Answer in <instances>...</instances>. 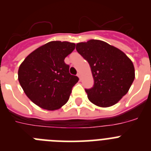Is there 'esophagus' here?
<instances>
[{
    "label": "esophagus",
    "mask_w": 151,
    "mask_h": 151,
    "mask_svg": "<svg viewBox=\"0 0 151 151\" xmlns=\"http://www.w3.org/2000/svg\"><path fill=\"white\" fill-rule=\"evenodd\" d=\"M77 76H78V78H80V79H81V78H82V76H81V73H77Z\"/></svg>",
    "instance_id": "1"
}]
</instances>
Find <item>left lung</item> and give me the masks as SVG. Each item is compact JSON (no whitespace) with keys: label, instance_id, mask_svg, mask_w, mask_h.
<instances>
[{"label":"left lung","instance_id":"8db88e82","mask_svg":"<svg viewBox=\"0 0 151 151\" xmlns=\"http://www.w3.org/2000/svg\"><path fill=\"white\" fill-rule=\"evenodd\" d=\"M76 50L88 62L94 78V86L85 89L89 101L101 107L118 103L134 79L132 60L122 50L100 40L76 44Z\"/></svg>","mask_w":151,"mask_h":151}]
</instances>
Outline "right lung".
<instances>
[{"instance_id": "right-lung-1", "label": "right lung", "mask_w": 151, "mask_h": 151, "mask_svg": "<svg viewBox=\"0 0 151 151\" xmlns=\"http://www.w3.org/2000/svg\"><path fill=\"white\" fill-rule=\"evenodd\" d=\"M75 47L68 41H50L32 52L21 63L19 82L35 104L55 110L66 104L78 78L69 73L64 59Z\"/></svg>"}]
</instances>
